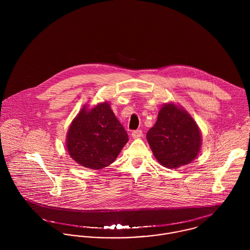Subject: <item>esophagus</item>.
<instances>
[{
	"label": "esophagus",
	"mask_w": 250,
	"mask_h": 250,
	"mask_svg": "<svg viewBox=\"0 0 250 250\" xmlns=\"http://www.w3.org/2000/svg\"><path fill=\"white\" fill-rule=\"evenodd\" d=\"M132 136L134 139H139L143 136V131L142 130H135L132 132Z\"/></svg>",
	"instance_id": "esophagus-1"
}]
</instances>
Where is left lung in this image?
<instances>
[{"label": "left lung", "instance_id": "left-lung-1", "mask_svg": "<svg viewBox=\"0 0 250 250\" xmlns=\"http://www.w3.org/2000/svg\"><path fill=\"white\" fill-rule=\"evenodd\" d=\"M146 138L156 159L168 168L189 164L197 157L201 146L196 123L173 104L161 108L157 122L149 129Z\"/></svg>", "mask_w": 250, "mask_h": 250}]
</instances>
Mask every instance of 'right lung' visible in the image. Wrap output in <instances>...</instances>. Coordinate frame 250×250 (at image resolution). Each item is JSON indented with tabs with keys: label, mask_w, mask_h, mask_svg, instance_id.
Here are the masks:
<instances>
[{
	"label": "right lung",
	"mask_w": 250,
	"mask_h": 250,
	"mask_svg": "<svg viewBox=\"0 0 250 250\" xmlns=\"http://www.w3.org/2000/svg\"><path fill=\"white\" fill-rule=\"evenodd\" d=\"M128 142L124 127L107 103L81 110L67 134V150L82 167L101 169L109 166Z\"/></svg>",
	"instance_id": "1"
}]
</instances>
